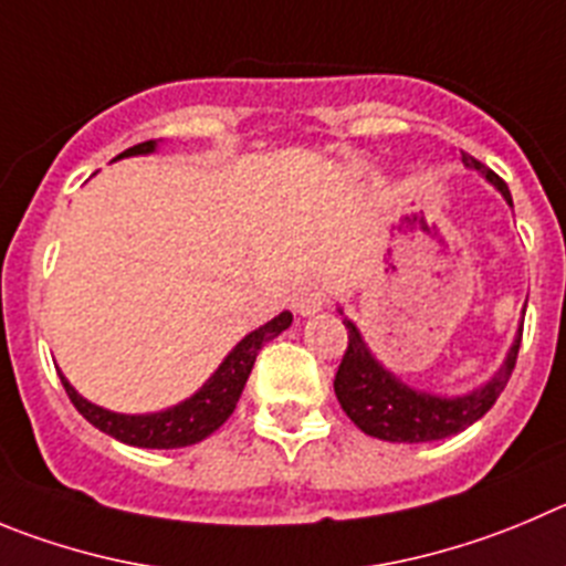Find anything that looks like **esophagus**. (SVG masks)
I'll list each match as a JSON object with an SVG mask.
<instances>
[{
  "label": "esophagus",
  "mask_w": 566,
  "mask_h": 566,
  "mask_svg": "<svg viewBox=\"0 0 566 566\" xmlns=\"http://www.w3.org/2000/svg\"><path fill=\"white\" fill-rule=\"evenodd\" d=\"M326 304H329V295H326L324 284H318V282L304 284V287L295 290V295H293V310L298 315H315V313H321Z\"/></svg>",
  "instance_id": "34e87169"
}]
</instances>
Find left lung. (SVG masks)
I'll return each instance as SVG.
<instances>
[{
  "instance_id": "8db88e82",
  "label": "left lung",
  "mask_w": 566,
  "mask_h": 566,
  "mask_svg": "<svg viewBox=\"0 0 566 566\" xmlns=\"http://www.w3.org/2000/svg\"><path fill=\"white\" fill-rule=\"evenodd\" d=\"M461 158L469 170H478L491 187L503 195L505 203L514 206L503 178L485 170L483 164L469 156V153H461ZM522 315H525V310H522ZM343 324L348 329V348L335 374L337 402H340L343 413L355 421L366 436L390 443L441 441V438L455 436V432L467 430L469 424L483 419L491 410V405L497 402V396L503 394L505 385H509L522 340L520 326L503 366L491 374L480 388L469 390V394L441 396L430 394V390L410 388L408 382H402L374 357V352L368 348L366 337L357 329L355 321L343 318Z\"/></svg>"
}]
</instances>
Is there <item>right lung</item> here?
<instances>
[{
    "label": "right lung",
    "instance_id": "add662e5",
    "mask_svg": "<svg viewBox=\"0 0 566 566\" xmlns=\"http://www.w3.org/2000/svg\"><path fill=\"white\" fill-rule=\"evenodd\" d=\"M158 142H142V145L128 147L125 153L114 158H130V156H150L156 153ZM293 324V313H279L276 318L268 321L265 326L248 332L234 348H231L226 360L220 363L218 371L211 374L192 396H187L184 402L172 405L167 410H158V413H114L108 408H99V405L88 402L86 396L77 394L72 388L66 377L61 371V382L66 388L69 399L77 408V413L94 424L97 430H103L105 436L116 438V441L128 443V447H142V450H178V447H192V443L203 441L211 432L220 430L226 424L231 413H234L237 402H240V394L248 382V374H251L253 363H256L259 348L265 346L268 340H273L276 335H282L287 326Z\"/></svg>",
    "mask_w": 566,
    "mask_h": 566
}]
</instances>
